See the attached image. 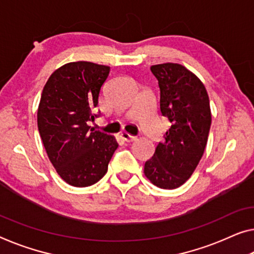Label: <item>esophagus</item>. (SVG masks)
<instances>
[{"label":"esophagus","instance_id":"obj_1","mask_svg":"<svg viewBox=\"0 0 254 254\" xmlns=\"http://www.w3.org/2000/svg\"><path fill=\"white\" fill-rule=\"evenodd\" d=\"M120 136H122V138L126 140V142H132V140H136L135 136H131L126 131H123L122 134H120Z\"/></svg>","mask_w":254,"mask_h":254}]
</instances>
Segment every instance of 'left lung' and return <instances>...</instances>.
Masks as SVG:
<instances>
[{
    "instance_id": "8db88e82",
    "label": "left lung",
    "mask_w": 254,
    "mask_h": 254,
    "mask_svg": "<svg viewBox=\"0 0 254 254\" xmlns=\"http://www.w3.org/2000/svg\"><path fill=\"white\" fill-rule=\"evenodd\" d=\"M160 88V111L171 123L144 166L152 184L165 190L182 186L203 155L211 126L209 96L202 81L178 64L151 67Z\"/></svg>"
}]
</instances>
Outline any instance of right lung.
Returning a JSON list of instances; mask_svg holds the SVG:
<instances>
[{
    "label": "right lung",
    "instance_id": "obj_1",
    "mask_svg": "<svg viewBox=\"0 0 254 254\" xmlns=\"http://www.w3.org/2000/svg\"><path fill=\"white\" fill-rule=\"evenodd\" d=\"M110 67L70 62L57 69L43 88L37 126L51 163L69 185L95 184L118 147L114 136L89 126ZM100 114V112H99Z\"/></svg>",
    "mask_w": 254,
    "mask_h": 254
}]
</instances>
